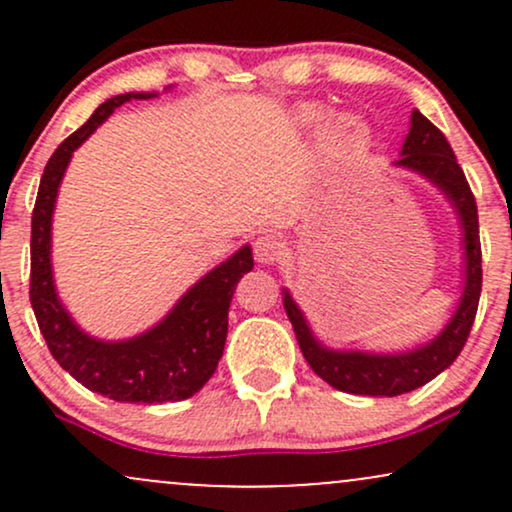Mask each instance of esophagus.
<instances>
[{"label": "esophagus", "mask_w": 512, "mask_h": 512, "mask_svg": "<svg viewBox=\"0 0 512 512\" xmlns=\"http://www.w3.org/2000/svg\"><path fill=\"white\" fill-rule=\"evenodd\" d=\"M284 257V243L274 233H262L255 240V260L260 264H274Z\"/></svg>", "instance_id": "obj_1"}]
</instances>
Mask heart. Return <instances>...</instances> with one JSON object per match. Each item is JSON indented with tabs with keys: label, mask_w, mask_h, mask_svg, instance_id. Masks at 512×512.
I'll return each mask as SVG.
<instances>
[{
	"label": "heart",
	"mask_w": 512,
	"mask_h": 512,
	"mask_svg": "<svg viewBox=\"0 0 512 512\" xmlns=\"http://www.w3.org/2000/svg\"><path fill=\"white\" fill-rule=\"evenodd\" d=\"M334 139H339V142H354L356 139V127L354 122H339L337 127H334Z\"/></svg>",
	"instance_id": "b5f03b06"
}]
</instances>
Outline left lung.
<instances>
[{"label":"left lung","mask_w":512,"mask_h":512,"mask_svg":"<svg viewBox=\"0 0 512 512\" xmlns=\"http://www.w3.org/2000/svg\"><path fill=\"white\" fill-rule=\"evenodd\" d=\"M392 166L411 170V173L431 182L455 211L462 228V293L455 313L436 337L409 351L375 354V351L361 349H332V346L322 344L310 327L308 317L293 301L291 291L284 289L286 315H289L305 361L334 390L349 392V395L397 397L431 383L460 356L469 330H472L481 296L477 202H474L472 190H469L460 163L452 154L448 139L419 110L411 113V125L402 144V154Z\"/></svg>","instance_id":"left-lung-1"}]
</instances>
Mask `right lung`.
<instances>
[{"instance_id": "add662e5", "label": "right lung", "mask_w": 512, "mask_h": 512, "mask_svg": "<svg viewBox=\"0 0 512 512\" xmlns=\"http://www.w3.org/2000/svg\"><path fill=\"white\" fill-rule=\"evenodd\" d=\"M154 96L158 93L108 98L57 146L40 178L31 221V305L50 354L91 392L132 404L180 402L202 390L223 356L238 281L255 267L252 248L243 245L182 293L154 327L129 339L93 337L64 308L52 276V214L69 161L115 108Z\"/></svg>"}]
</instances>
